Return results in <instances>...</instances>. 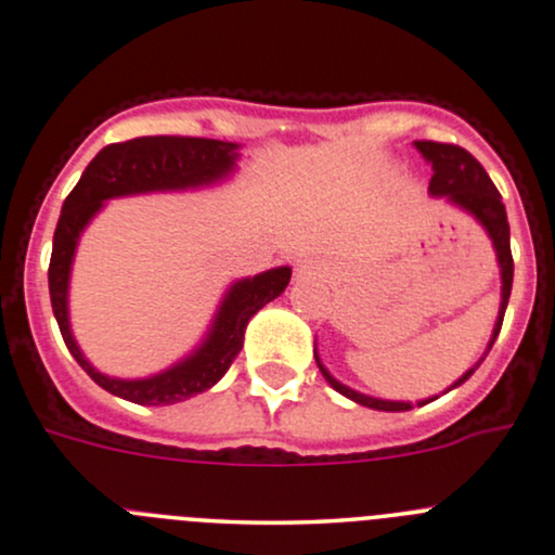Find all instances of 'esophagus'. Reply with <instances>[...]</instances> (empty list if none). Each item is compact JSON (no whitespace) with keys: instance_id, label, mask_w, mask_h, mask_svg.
<instances>
[{"instance_id":"esophagus-1","label":"esophagus","mask_w":555,"mask_h":555,"mask_svg":"<svg viewBox=\"0 0 555 555\" xmlns=\"http://www.w3.org/2000/svg\"><path fill=\"white\" fill-rule=\"evenodd\" d=\"M314 270H317V267H314V264H311V261H309V259H304V261H298V267H296V275H298V278H307V275H314Z\"/></svg>"}]
</instances>
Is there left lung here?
I'll return each instance as SVG.
<instances>
[{
  "label": "left lung",
  "mask_w": 555,
  "mask_h": 555,
  "mask_svg": "<svg viewBox=\"0 0 555 555\" xmlns=\"http://www.w3.org/2000/svg\"><path fill=\"white\" fill-rule=\"evenodd\" d=\"M414 149L425 157L427 165H433V180H429V189H427L429 196L446 198V204H451V207L462 209L469 217H475L479 228L488 233L490 244H493L498 270H501V307H498V317H495L493 333H490L488 348H485V353L477 359L475 366H469V370H466L464 375L451 385V388L443 390V393H448V390L459 388V385H464L466 379L475 375V370L482 364L485 357H488L490 348L495 344L498 333H501L503 314H506L508 296H512V283H514L512 233H508L506 207H503L501 194H498V189L493 185V180H490L488 172H485V167L479 165L466 149L453 146V143H435V141H414ZM314 359H317V366H320L322 377L330 383V388L338 390L340 396L351 398V401L359 403V406L377 409V412H409V409L414 406L412 401H388V398H375V396H366V393H359V390L348 388V385L340 383L338 377L330 375L327 366L322 364L320 351H317V338H314ZM440 396L422 398V401H416V406L433 403L435 398Z\"/></svg>",
  "instance_id": "1"
}]
</instances>
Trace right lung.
Segmentation results:
<instances>
[{
    "label": "right lung",
    "instance_id": "obj_1",
    "mask_svg": "<svg viewBox=\"0 0 555 555\" xmlns=\"http://www.w3.org/2000/svg\"><path fill=\"white\" fill-rule=\"evenodd\" d=\"M241 143L180 135H143L104 146L86 167L78 185L62 204L49 261V296L67 351L99 388L139 406H170L217 385L244 346L251 317L288 288L291 267H272L228 285L207 333L176 364L146 377H112L99 372L80 351L70 325V278L80 235L109 198L141 194H180L211 189L235 176Z\"/></svg>",
    "mask_w": 555,
    "mask_h": 555
}]
</instances>
